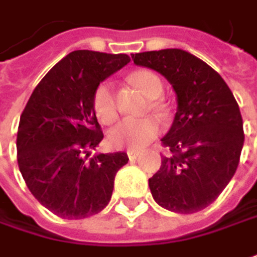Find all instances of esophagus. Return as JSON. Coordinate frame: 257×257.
Wrapping results in <instances>:
<instances>
[{
	"instance_id": "1",
	"label": "esophagus",
	"mask_w": 257,
	"mask_h": 257,
	"mask_svg": "<svg viewBox=\"0 0 257 257\" xmlns=\"http://www.w3.org/2000/svg\"><path fill=\"white\" fill-rule=\"evenodd\" d=\"M138 156H139V152H134V151L128 152V158L131 159V161H135Z\"/></svg>"
}]
</instances>
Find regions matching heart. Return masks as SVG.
<instances>
[{
  "label": "heart",
  "instance_id": "1",
  "mask_svg": "<svg viewBox=\"0 0 257 257\" xmlns=\"http://www.w3.org/2000/svg\"><path fill=\"white\" fill-rule=\"evenodd\" d=\"M128 81L138 89H141L148 98L156 99L164 92V84L161 78L152 71L139 69L128 76ZM92 108L96 119L102 125H111L118 118V102L113 85L103 81L93 91ZM151 108L155 112L162 111V106L158 102H152ZM162 125L155 116H146L141 119H123L116 126L109 131L108 139L112 146L119 149L138 151L148 146L152 141L159 137Z\"/></svg>",
  "mask_w": 257,
  "mask_h": 257
}]
</instances>
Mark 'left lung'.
<instances>
[{
  "label": "left lung",
  "instance_id": "8db88e82",
  "mask_svg": "<svg viewBox=\"0 0 257 257\" xmlns=\"http://www.w3.org/2000/svg\"><path fill=\"white\" fill-rule=\"evenodd\" d=\"M172 84L178 112L162 139L169 154L149 178L158 205L176 213L208 208L233 178L243 148V120L233 93L215 69L182 49L132 55Z\"/></svg>",
  "mask_w": 257,
  "mask_h": 257
}]
</instances>
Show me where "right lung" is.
<instances>
[{
	"label": "right lung",
	"instance_id": "1",
	"mask_svg": "<svg viewBox=\"0 0 257 257\" xmlns=\"http://www.w3.org/2000/svg\"><path fill=\"white\" fill-rule=\"evenodd\" d=\"M131 61L126 54L79 49L62 58L35 86L17 134V161L35 199L62 219L99 213L112 196L125 152L88 151L103 139L92 108L95 88Z\"/></svg>",
	"mask_w": 257,
	"mask_h": 257
}]
</instances>
